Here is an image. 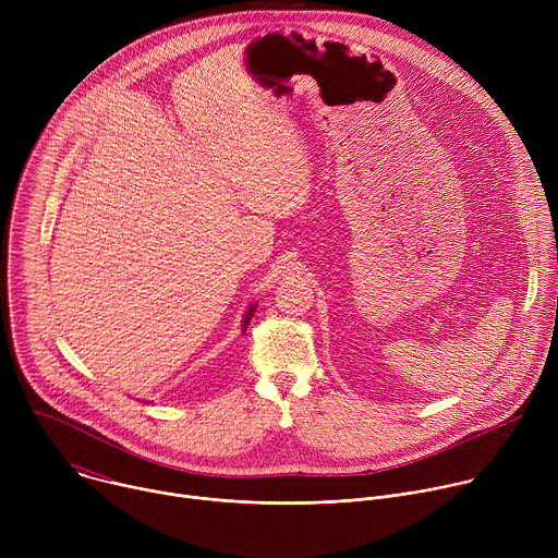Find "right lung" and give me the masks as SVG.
Segmentation results:
<instances>
[{
  "mask_svg": "<svg viewBox=\"0 0 558 558\" xmlns=\"http://www.w3.org/2000/svg\"><path fill=\"white\" fill-rule=\"evenodd\" d=\"M252 315H254V308H250V313L245 315V320H243V327L247 329V325H250V320H252Z\"/></svg>",
  "mask_w": 558,
  "mask_h": 558,
  "instance_id": "add662e5",
  "label": "right lung"
}]
</instances>
